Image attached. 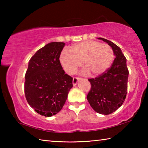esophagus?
Masks as SVG:
<instances>
[{"label":"esophagus","instance_id":"obj_1","mask_svg":"<svg viewBox=\"0 0 148 148\" xmlns=\"http://www.w3.org/2000/svg\"><path fill=\"white\" fill-rule=\"evenodd\" d=\"M79 80V77H74L73 79H72V84H73V86H76Z\"/></svg>","mask_w":148,"mask_h":148}]
</instances>
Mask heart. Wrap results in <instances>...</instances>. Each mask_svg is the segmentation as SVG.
I'll return each instance as SVG.
<instances>
[{
	"instance_id": "1",
	"label": "heart",
	"mask_w": 148,
	"mask_h": 148,
	"mask_svg": "<svg viewBox=\"0 0 148 148\" xmlns=\"http://www.w3.org/2000/svg\"><path fill=\"white\" fill-rule=\"evenodd\" d=\"M114 58L113 49L109 45L93 40H87L75 44L71 51L64 49L59 60L64 71L72 75L84 64V75L91 73L97 76L104 73L111 65ZM83 63H82V62Z\"/></svg>"
}]
</instances>
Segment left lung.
Wrapping results in <instances>:
<instances>
[{"label": "left lung", "mask_w": 148, "mask_h": 148, "mask_svg": "<svg viewBox=\"0 0 148 148\" xmlns=\"http://www.w3.org/2000/svg\"><path fill=\"white\" fill-rule=\"evenodd\" d=\"M106 42L113 49L116 56L113 64L101 76L89 79L91 88L87 99L97 113L108 115L121 106L126 98L129 71L127 59L121 49L113 42L98 38Z\"/></svg>", "instance_id": "8db88e82"}]
</instances>
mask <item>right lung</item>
<instances>
[{
  "mask_svg": "<svg viewBox=\"0 0 148 148\" xmlns=\"http://www.w3.org/2000/svg\"><path fill=\"white\" fill-rule=\"evenodd\" d=\"M64 46V42H50L38 49L29 62L25 82L27 101L45 117L58 113L73 87V78L64 73L59 61Z\"/></svg>",
  "mask_w": 148,
  "mask_h": 148,
  "instance_id": "1",
  "label": "right lung"
}]
</instances>
